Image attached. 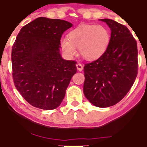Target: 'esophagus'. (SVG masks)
Here are the masks:
<instances>
[{
	"mask_svg": "<svg viewBox=\"0 0 147 147\" xmlns=\"http://www.w3.org/2000/svg\"><path fill=\"white\" fill-rule=\"evenodd\" d=\"M76 66H77V70H79V71H82L83 69V65L81 64H79V63L76 64Z\"/></svg>",
	"mask_w": 147,
	"mask_h": 147,
	"instance_id": "obj_1",
	"label": "esophagus"
}]
</instances>
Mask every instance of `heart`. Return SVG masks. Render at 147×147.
<instances>
[{"mask_svg":"<svg viewBox=\"0 0 147 147\" xmlns=\"http://www.w3.org/2000/svg\"><path fill=\"white\" fill-rule=\"evenodd\" d=\"M111 35L107 28L101 25L84 24L68 33V38L61 39V47L66 56L80 54L88 61H94L105 54L110 43Z\"/></svg>","mask_w":147,"mask_h":147,"instance_id":"heart-1","label":"heart"}]
</instances>
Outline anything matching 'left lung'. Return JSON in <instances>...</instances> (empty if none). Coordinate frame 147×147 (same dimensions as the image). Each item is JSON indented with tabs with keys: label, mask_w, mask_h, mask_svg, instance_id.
Masks as SVG:
<instances>
[{
	"label": "left lung",
	"mask_w": 147,
	"mask_h": 147,
	"mask_svg": "<svg viewBox=\"0 0 147 147\" xmlns=\"http://www.w3.org/2000/svg\"><path fill=\"white\" fill-rule=\"evenodd\" d=\"M111 28L109 47L101 57L85 64L83 93L93 105L113 106L130 90L138 74L137 43L125 26L100 19Z\"/></svg>",
	"instance_id": "1"
}]
</instances>
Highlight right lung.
I'll use <instances>...</instances> for the list:
<instances>
[{
    "label": "right lung",
    "mask_w": 147,
    "mask_h": 147,
    "mask_svg": "<svg viewBox=\"0 0 147 147\" xmlns=\"http://www.w3.org/2000/svg\"><path fill=\"white\" fill-rule=\"evenodd\" d=\"M72 26L65 20L40 17L20 30L12 47L15 86L33 107L53 110L60 105L77 62L60 54V39Z\"/></svg>",
    "instance_id": "1"
}]
</instances>
